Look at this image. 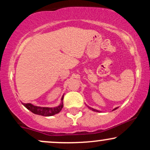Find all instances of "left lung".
I'll return each instance as SVG.
<instances>
[{
  "instance_id": "1",
  "label": "left lung",
  "mask_w": 150,
  "mask_h": 150,
  "mask_svg": "<svg viewBox=\"0 0 150 150\" xmlns=\"http://www.w3.org/2000/svg\"><path fill=\"white\" fill-rule=\"evenodd\" d=\"M87 107H89V108H90V109H92L93 111H96V112H99V111H98V110H96V109H94V108H91V107H89V106H87ZM117 108H115L113 110V111H114V110L117 109Z\"/></svg>"
}]
</instances>
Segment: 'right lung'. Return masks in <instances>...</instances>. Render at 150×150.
I'll list each match as a JSON object with an SVG mask.
<instances>
[{"mask_svg": "<svg viewBox=\"0 0 150 150\" xmlns=\"http://www.w3.org/2000/svg\"><path fill=\"white\" fill-rule=\"evenodd\" d=\"M63 97H64V95H63V97L61 98V104H60V105H58V106H56V107H42V106H34V105L30 104V103H28V104H24V103H22V104L27 109L30 110V111H32V113H34V114L40 115V116H51L55 114H57V113H58L61 111L62 108H63Z\"/></svg>", "mask_w": 150, "mask_h": 150, "instance_id": "right-lung-1", "label": "right lung"}]
</instances>
